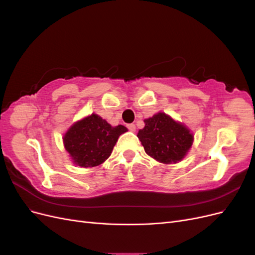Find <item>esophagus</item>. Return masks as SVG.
Listing matches in <instances>:
<instances>
[{"label":"esophagus","instance_id":"esophagus-1","mask_svg":"<svg viewBox=\"0 0 255 255\" xmlns=\"http://www.w3.org/2000/svg\"><path fill=\"white\" fill-rule=\"evenodd\" d=\"M128 128L130 130V132H135V130H136V127H135V125H133V123L128 125Z\"/></svg>","mask_w":255,"mask_h":255}]
</instances>
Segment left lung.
Returning a JSON list of instances; mask_svg holds the SVG:
<instances>
[{"mask_svg": "<svg viewBox=\"0 0 255 255\" xmlns=\"http://www.w3.org/2000/svg\"><path fill=\"white\" fill-rule=\"evenodd\" d=\"M137 136L145 153L164 164L180 161L186 155L194 140L187 128L164 113L145 119L144 128L139 129Z\"/></svg>", "mask_w": 255, "mask_h": 255, "instance_id": "left-lung-1", "label": "left lung"}]
</instances>
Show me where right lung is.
<instances>
[{
  "instance_id": "right-lung-1",
  "label": "right lung",
  "mask_w": 255,
  "mask_h": 255,
  "mask_svg": "<svg viewBox=\"0 0 255 255\" xmlns=\"http://www.w3.org/2000/svg\"><path fill=\"white\" fill-rule=\"evenodd\" d=\"M127 130L126 127H112L100 116L92 114L68 129L64 144L76 165L95 167L110 157L119 136Z\"/></svg>"
}]
</instances>
